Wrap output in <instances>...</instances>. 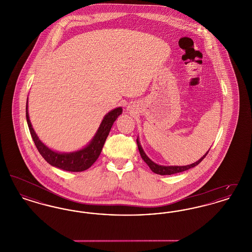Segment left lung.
<instances>
[{"mask_svg": "<svg viewBox=\"0 0 252 252\" xmlns=\"http://www.w3.org/2000/svg\"><path fill=\"white\" fill-rule=\"evenodd\" d=\"M137 144H138V148H139L141 157H142V158L144 159V162L152 170V172L156 173L158 175H161V176L177 174V173H180V172H183V171H186V170H189V169H191V168L194 167V166L198 165V164L203 160L204 158L207 156V154H208V152H209V151H207L206 154L201 157L198 160H196L195 162L191 163V164H189V165H183V166H165V165L157 164L156 162H154L153 160H151L148 157L146 156V154L144 153V149H143L142 145L140 144L139 137L137 138ZM209 150H210V149H209Z\"/></svg>", "mask_w": 252, "mask_h": 252, "instance_id": "8db88e82", "label": "left lung"}]
</instances>
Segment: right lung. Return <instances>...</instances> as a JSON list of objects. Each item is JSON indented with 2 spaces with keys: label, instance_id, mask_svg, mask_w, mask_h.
Masks as SVG:
<instances>
[{
  "label": "right lung",
  "instance_id": "1",
  "mask_svg": "<svg viewBox=\"0 0 252 252\" xmlns=\"http://www.w3.org/2000/svg\"><path fill=\"white\" fill-rule=\"evenodd\" d=\"M123 113V108H114L107 113L101 122L95 135L92 141L83 148L73 152H59L51 149L43 144L34 130L28 113V99L26 102V121L32 139L36 148L43 158L54 167L60 168L69 172H82L91 167L99 155L108 138L113 123Z\"/></svg>",
  "mask_w": 252,
  "mask_h": 252
}]
</instances>
